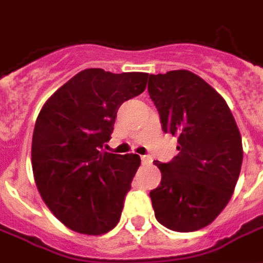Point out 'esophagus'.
Listing matches in <instances>:
<instances>
[{
  "label": "esophagus",
  "instance_id": "obj_1",
  "mask_svg": "<svg viewBox=\"0 0 263 263\" xmlns=\"http://www.w3.org/2000/svg\"><path fill=\"white\" fill-rule=\"evenodd\" d=\"M141 160H142V165H151V163H152V159H151L149 156H142Z\"/></svg>",
  "mask_w": 263,
  "mask_h": 263
}]
</instances>
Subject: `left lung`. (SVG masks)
<instances>
[{"label":"left lung","mask_w":263,"mask_h":263,"mask_svg":"<svg viewBox=\"0 0 263 263\" xmlns=\"http://www.w3.org/2000/svg\"><path fill=\"white\" fill-rule=\"evenodd\" d=\"M148 92L163 132L179 143L171 162L155 160L162 173L149 193L155 217L173 231H197L234 193L243 156L239 129L226 100L189 70L149 74Z\"/></svg>","instance_id":"8db88e82"}]
</instances>
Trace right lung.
I'll use <instances>...</instances> for the list:
<instances>
[{
    "label": "right lung",
    "mask_w": 263,
    "mask_h": 263,
    "mask_svg": "<svg viewBox=\"0 0 263 263\" xmlns=\"http://www.w3.org/2000/svg\"><path fill=\"white\" fill-rule=\"evenodd\" d=\"M148 73L86 69L45 103L32 137V169L49 210L87 235L120 221L141 158L104 152L121 104L143 92Z\"/></svg>",
    "instance_id": "add662e5"
}]
</instances>
